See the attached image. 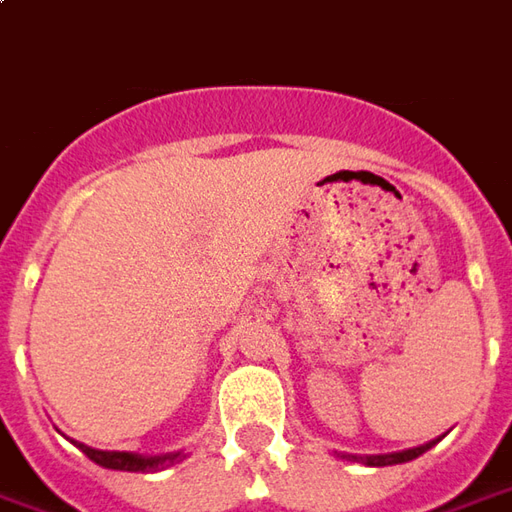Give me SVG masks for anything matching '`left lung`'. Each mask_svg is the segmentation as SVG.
<instances>
[{"label":"left lung","mask_w":512,"mask_h":512,"mask_svg":"<svg viewBox=\"0 0 512 512\" xmlns=\"http://www.w3.org/2000/svg\"><path fill=\"white\" fill-rule=\"evenodd\" d=\"M434 442H425L420 448H411V451H400V454H380V456H346V459H358L363 465H372V468H380V465H400V462H408V459H417L420 454H425Z\"/></svg>","instance_id":"1"}]
</instances>
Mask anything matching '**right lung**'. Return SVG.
I'll use <instances>...</instances> for the list:
<instances>
[{
	"instance_id": "add662e5",
	"label": "right lung",
	"mask_w": 512,
	"mask_h": 512,
	"mask_svg": "<svg viewBox=\"0 0 512 512\" xmlns=\"http://www.w3.org/2000/svg\"><path fill=\"white\" fill-rule=\"evenodd\" d=\"M78 448L101 468H112V471H132V473H149L160 471L166 465H174L180 462L183 456L171 454V456H140L129 454V451H98V448H89L84 442H78Z\"/></svg>"
}]
</instances>
